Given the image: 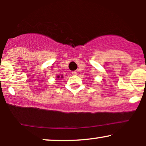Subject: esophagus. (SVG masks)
<instances>
[{"instance_id":"34e87169","label":"esophagus","mask_w":146,"mask_h":146,"mask_svg":"<svg viewBox=\"0 0 146 146\" xmlns=\"http://www.w3.org/2000/svg\"><path fill=\"white\" fill-rule=\"evenodd\" d=\"M72 74L73 75H76V74H77V72L76 71H73V72H72Z\"/></svg>"}]
</instances>
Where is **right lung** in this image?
Returning a JSON list of instances; mask_svg holds the SVG:
<instances>
[{
    "label": "right lung",
    "mask_w": 146,
    "mask_h": 146,
    "mask_svg": "<svg viewBox=\"0 0 146 146\" xmlns=\"http://www.w3.org/2000/svg\"><path fill=\"white\" fill-rule=\"evenodd\" d=\"M61 78H63V76H61ZM57 78H60V76H57Z\"/></svg>",
    "instance_id": "1"
}]
</instances>
